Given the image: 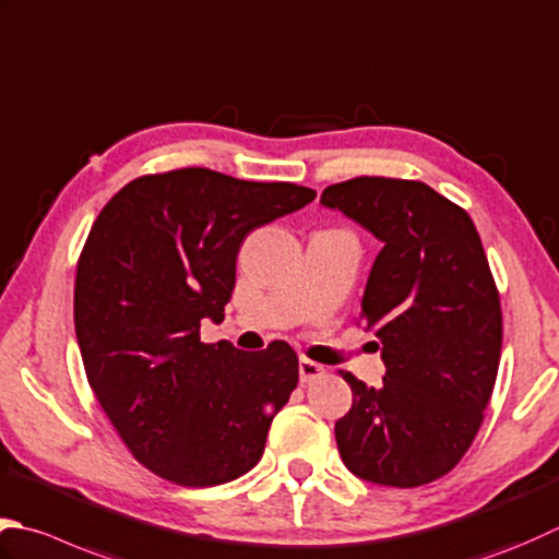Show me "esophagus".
<instances>
[{
  "mask_svg": "<svg viewBox=\"0 0 559 559\" xmlns=\"http://www.w3.org/2000/svg\"><path fill=\"white\" fill-rule=\"evenodd\" d=\"M298 370H300V382H302V385H310V382L320 380V378L326 373L324 366L314 364V360H312V358H308V356H302V358H300V366H298Z\"/></svg>",
  "mask_w": 559,
  "mask_h": 559,
  "instance_id": "esophagus-1",
  "label": "esophagus"
}]
</instances>
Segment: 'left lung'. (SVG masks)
<instances>
[{"instance_id": "8db88e82", "label": "left lung", "mask_w": 559, "mask_h": 559, "mask_svg": "<svg viewBox=\"0 0 559 559\" xmlns=\"http://www.w3.org/2000/svg\"><path fill=\"white\" fill-rule=\"evenodd\" d=\"M326 207L370 229L382 249L360 322L382 346V388L354 373V404L334 426L346 467L388 487L451 473L473 445L501 358V302L465 207L409 179L356 177L322 191Z\"/></svg>"}]
</instances>
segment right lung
I'll use <instances>...</instances> for the list:
<instances>
[{
	"label": "right lung",
	"mask_w": 559,
	"mask_h": 559,
	"mask_svg": "<svg viewBox=\"0 0 559 559\" xmlns=\"http://www.w3.org/2000/svg\"><path fill=\"white\" fill-rule=\"evenodd\" d=\"M308 186L186 167L145 174L104 205L76 261L74 332L94 395L138 463L215 487L264 455L298 388L286 342H201L233 298L245 237L314 199Z\"/></svg>",
	"instance_id": "right-lung-1"
}]
</instances>
